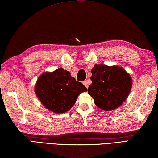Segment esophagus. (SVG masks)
<instances>
[{"label": "esophagus", "mask_w": 158, "mask_h": 158, "mask_svg": "<svg viewBox=\"0 0 158 158\" xmlns=\"http://www.w3.org/2000/svg\"><path fill=\"white\" fill-rule=\"evenodd\" d=\"M83 85H84L85 87H86V88H88V82H87L86 81H83Z\"/></svg>", "instance_id": "34e87169"}]
</instances>
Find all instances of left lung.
Here are the masks:
<instances>
[{
  "label": "left lung",
  "instance_id": "obj_1",
  "mask_svg": "<svg viewBox=\"0 0 158 158\" xmlns=\"http://www.w3.org/2000/svg\"><path fill=\"white\" fill-rule=\"evenodd\" d=\"M88 94L95 105L105 111L118 108L127 99L132 86L130 74L118 66L95 64Z\"/></svg>",
  "mask_w": 158,
  "mask_h": 158
}]
</instances>
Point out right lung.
<instances>
[{
    "instance_id": "right-lung-1",
    "label": "right lung",
    "mask_w": 158,
    "mask_h": 158,
    "mask_svg": "<svg viewBox=\"0 0 158 158\" xmlns=\"http://www.w3.org/2000/svg\"><path fill=\"white\" fill-rule=\"evenodd\" d=\"M86 91L88 89L81 83L77 81L68 70L62 68L42 73L35 87L36 95L42 105L56 113L68 111L80 94Z\"/></svg>"
}]
</instances>
